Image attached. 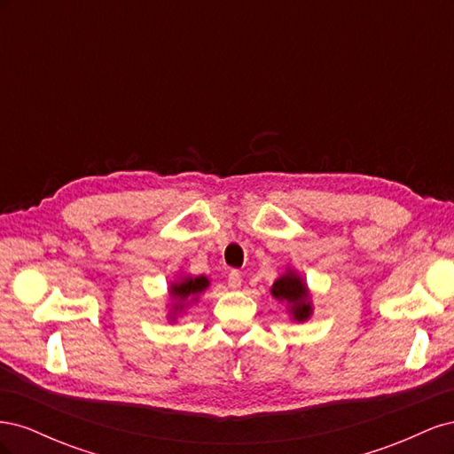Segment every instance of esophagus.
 I'll list each match as a JSON object with an SVG mask.
<instances>
[{"label":"esophagus","instance_id":"obj_1","mask_svg":"<svg viewBox=\"0 0 454 454\" xmlns=\"http://www.w3.org/2000/svg\"><path fill=\"white\" fill-rule=\"evenodd\" d=\"M227 286L231 287V290H239V287L242 286V274L239 270H231L227 277Z\"/></svg>","mask_w":454,"mask_h":454}]
</instances>
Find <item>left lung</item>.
Here are the masks:
<instances>
[{"mask_svg": "<svg viewBox=\"0 0 454 454\" xmlns=\"http://www.w3.org/2000/svg\"><path fill=\"white\" fill-rule=\"evenodd\" d=\"M272 295L280 301L292 303V312L295 316V320H307L310 316V305L307 303L309 292L297 274L287 272L284 277H280L272 286Z\"/></svg>", "mask_w": 454, "mask_h": 454, "instance_id": "obj_1", "label": "left lung"}]
</instances>
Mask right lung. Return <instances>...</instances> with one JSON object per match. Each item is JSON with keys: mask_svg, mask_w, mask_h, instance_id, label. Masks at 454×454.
I'll use <instances>...</instances> for the list:
<instances>
[{"mask_svg": "<svg viewBox=\"0 0 454 454\" xmlns=\"http://www.w3.org/2000/svg\"><path fill=\"white\" fill-rule=\"evenodd\" d=\"M206 286H208V280H206L204 277L185 278L184 282L172 286V294H174L177 299L185 301L187 297H195L197 294H200L202 290H206Z\"/></svg>", "mask_w": 454, "mask_h": 454, "instance_id": "right-lung-1", "label": "right lung"}]
</instances>
